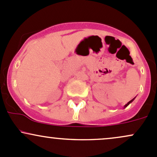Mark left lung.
I'll return each instance as SVG.
<instances>
[{"instance_id":"left-lung-1","label":"left lung","mask_w":157,"mask_h":157,"mask_svg":"<svg viewBox=\"0 0 157 157\" xmlns=\"http://www.w3.org/2000/svg\"><path fill=\"white\" fill-rule=\"evenodd\" d=\"M135 98H136V97H135ZM135 98H133V99H132V100H130V101H129V102H127V104H126V105H124V108L127 107V106H128V105H129V104H130V103H131V102H132L133 100H134V99H135Z\"/></svg>"}]
</instances>
